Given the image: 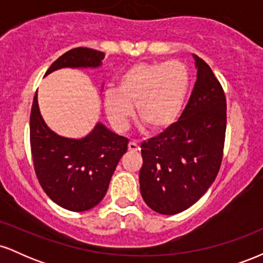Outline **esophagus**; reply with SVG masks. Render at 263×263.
Wrapping results in <instances>:
<instances>
[{
  "label": "esophagus",
  "instance_id": "obj_1",
  "mask_svg": "<svg viewBox=\"0 0 263 263\" xmlns=\"http://www.w3.org/2000/svg\"><path fill=\"white\" fill-rule=\"evenodd\" d=\"M138 149H140V144H138V142H136V141L129 142L128 151H131V152H137Z\"/></svg>",
  "mask_w": 263,
  "mask_h": 263
}]
</instances>
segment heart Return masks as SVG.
<instances>
[{
	"mask_svg": "<svg viewBox=\"0 0 263 263\" xmlns=\"http://www.w3.org/2000/svg\"><path fill=\"white\" fill-rule=\"evenodd\" d=\"M189 90V73L179 62H141L123 71L117 89L104 93L108 121L126 129L135 105L136 119L155 132L172 127L182 112Z\"/></svg>",
	"mask_w": 263,
	"mask_h": 263,
	"instance_id": "obj_1",
	"label": "heart"
}]
</instances>
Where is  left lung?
<instances>
[{
  "label": "left lung",
  "instance_id": "left-lung-1",
  "mask_svg": "<svg viewBox=\"0 0 263 263\" xmlns=\"http://www.w3.org/2000/svg\"><path fill=\"white\" fill-rule=\"evenodd\" d=\"M194 57V90L182 116L170 128L141 144L142 198L163 215L195 204L218 176L226 131V99L210 66Z\"/></svg>",
  "mask_w": 263,
  "mask_h": 263
}]
</instances>
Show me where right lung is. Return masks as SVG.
I'll return each instance as SVG.
<instances>
[{
  "mask_svg": "<svg viewBox=\"0 0 263 263\" xmlns=\"http://www.w3.org/2000/svg\"><path fill=\"white\" fill-rule=\"evenodd\" d=\"M105 54L74 48L59 57L45 77L62 68H99ZM33 164L42 188L55 204L70 211H85L106 194L116 165L127 151L128 140L98 122L80 140L57 135L44 122L34 95L29 120Z\"/></svg>",
  "mask_w": 263,
  "mask_h": 263,
  "instance_id": "right-lung-1",
  "label": "right lung"
}]
</instances>
